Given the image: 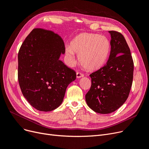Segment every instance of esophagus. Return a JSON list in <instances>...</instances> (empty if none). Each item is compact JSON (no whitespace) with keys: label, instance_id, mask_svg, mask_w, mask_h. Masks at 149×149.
<instances>
[{"label":"esophagus","instance_id":"obj_1","mask_svg":"<svg viewBox=\"0 0 149 149\" xmlns=\"http://www.w3.org/2000/svg\"><path fill=\"white\" fill-rule=\"evenodd\" d=\"M76 75H77V78L83 77L84 76V74L80 72H77V74H76Z\"/></svg>","mask_w":149,"mask_h":149}]
</instances>
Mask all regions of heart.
<instances>
[{
  "mask_svg": "<svg viewBox=\"0 0 149 149\" xmlns=\"http://www.w3.org/2000/svg\"><path fill=\"white\" fill-rule=\"evenodd\" d=\"M111 43L104 36L84 32L75 36L70 45L65 47V54L70 64L75 63L74 53L79 55L83 67L93 70L102 68L108 59Z\"/></svg>",
  "mask_w": 149,
  "mask_h": 149,
  "instance_id": "heart-1",
  "label": "heart"
}]
</instances>
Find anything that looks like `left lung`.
<instances>
[{"mask_svg": "<svg viewBox=\"0 0 149 149\" xmlns=\"http://www.w3.org/2000/svg\"><path fill=\"white\" fill-rule=\"evenodd\" d=\"M111 49L107 63L91 73V86L85 95L88 106L106 114L122 106L128 97L133 79L134 63L130 49L120 32L109 31Z\"/></svg>", "mask_w": 149, "mask_h": 149, "instance_id": "1", "label": "left lung"}]
</instances>
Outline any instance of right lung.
Instances as JSON below:
<instances>
[{
  "instance_id": "add662e5",
  "label": "right lung",
  "mask_w": 149,
  "mask_h": 149,
  "mask_svg": "<svg viewBox=\"0 0 149 149\" xmlns=\"http://www.w3.org/2000/svg\"><path fill=\"white\" fill-rule=\"evenodd\" d=\"M63 38L50 30L35 28L18 52V79L22 93L38 111L48 112L61 104L76 72L59 59L64 54Z\"/></svg>"
}]
</instances>
